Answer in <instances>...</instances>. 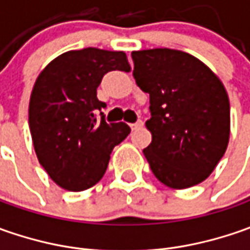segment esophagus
I'll return each mask as SVG.
<instances>
[{
    "mask_svg": "<svg viewBox=\"0 0 250 250\" xmlns=\"http://www.w3.org/2000/svg\"><path fill=\"white\" fill-rule=\"evenodd\" d=\"M143 125V122L142 121H136L135 124H130V128H132V130H135V129H139L140 126Z\"/></svg>",
    "mask_w": 250,
    "mask_h": 250,
    "instance_id": "1",
    "label": "esophagus"
}]
</instances>
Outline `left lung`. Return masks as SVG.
<instances>
[{"mask_svg":"<svg viewBox=\"0 0 250 250\" xmlns=\"http://www.w3.org/2000/svg\"><path fill=\"white\" fill-rule=\"evenodd\" d=\"M133 78L150 96L146 126L151 143L143 150L164 185L185 189L203 182L226 153L229 100L208 66L190 54L153 48L132 53Z\"/></svg>","mask_w":250,"mask_h":250,"instance_id":"8db88e82","label":"left lung"}]
</instances>
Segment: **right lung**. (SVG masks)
Returning a JSON list of instances; mask_svg holds the SVG:
<instances>
[{"label": "right lung", "mask_w": 250, "mask_h": 250, "mask_svg": "<svg viewBox=\"0 0 250 250\" xmlns=\"http://www.w3.org/2000/svg\"><path fill=\"white\" fill-rule=\"evenodd\" d=\"M129 69L124 51L89 47L61 54L36 79L29 126L39 163L57 185L81 192L103 178L111 151L130 128L105 122L97 87L107 72Z\"/></svg>", "instance_id": "right-lung-1"}]
</instances>
